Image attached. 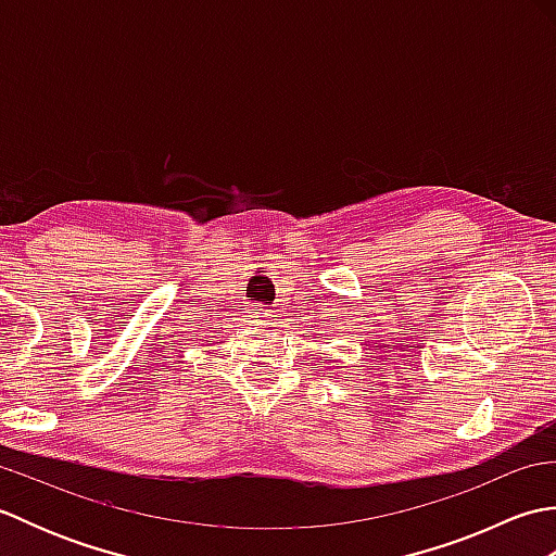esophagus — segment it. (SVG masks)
Listing matches in <instances>:
<instances>
[{
	"instance_id": "34e87169",
	"label": "esophagus",
	"mask_w": 556,
	"mask_h": 556,
	"mask_svg": "<svg viewBox=\"0 0 556 556\" xmlns=\"http://www.w3.org/2000/svg\"><path fill=\"white\" fill-rule=\"evenodd\" d=\"M267 315H269L267 311H260V313H257V317H267Z\"/></svg>"
}]
</instances>
